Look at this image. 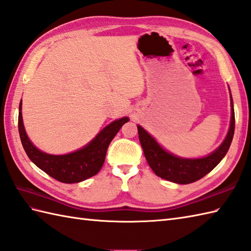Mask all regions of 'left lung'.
Here are the masks:
<instances>
[{"label": "left lung", "mask_w": 251, "mask_h": 251, "mask_svg": "<svg viewBox=\"0 0 251 251\" xmlns=\"http://www.w3.org/2000/svg\"><path fill=\"white\" fill-rule=\"evenodd\" d=\"M231 105V125L226 140L213 153L201 159H182L165 151L162 147L159 146L152 136H150L141 126H137L138 138H140L145 158L154 174L163 179L180 183V185H187V183L201 179L210 171H213L226 154L232 143L233 135H234L235 115L233 109L232 97Z\"/></svg>", "instance_id": "8db88e82"}]
</instances>
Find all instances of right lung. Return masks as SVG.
<instances>
[{"label": "right lung", "instance_id": "obj_1", "mask_svg": "<svg viewBox=\"0 0 251 251\" xmlns=\"http://www.w3.org/2000/svg\"><path fill=\"white\" fill-rule=\"evenodd\" d=\"M127 121L129 118L124 117L119 120L111 122L86 147L63 155L45 153L38 150L31 143L25 133L24 121H22L21 102L19 105L18 130L25 151L37 168L54 178L55 180L64 183H74L86 180L98 174L104 164L107 148L111 140L118 133L120 127Z\"/></svg>", "mask_w": 251, "mask_h": 251}]
</instances>
